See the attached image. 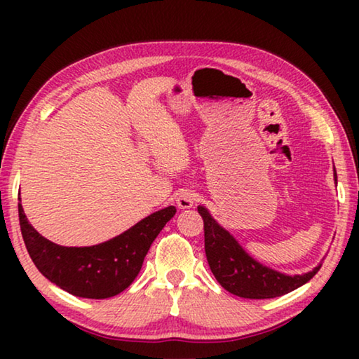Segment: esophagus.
<instances>
[{"instance_id":"1","label":"esophagus","mask_w":359,"mask_h":359,"mask_svg":"<svg viewBox=\"0 0 359 359\" xmlns=\"http://www.w3.org/2000/svg\"><path fill=\"white\" fill-rule=\"evenodd\" d=\"M196 203V193L193 190H180L175 196V204L179 209H190Z\"/></svg>"}]
</instances>
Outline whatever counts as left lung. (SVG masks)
<instances>
[{
	"instance_id": "8db88e82",
	"label": "left lung",
	"mask_w": 359,
	"mask_h": 359,
	"mask_svg": "<svg viewBox=\"0 0 359 359\" xmlns=\"http://www.w3.org/2000/svg\"><path fill=\"white\" fill-rule=\"evenodd\" d=\"M334 179L337 180L336 169ZM198 212L204 220V248L212 274L222 287L247 299H269L299 288L317 274L321 266L302 276H285L253 259L239 242L222 228L204 205Z\"/></svg>"
}]
</instances>
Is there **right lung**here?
Listing matches in <instances>:
<instances>
[{
  "label": "right lung",
  "instance_id": "obj_1",
  "mask_svg": "<svg viewBox=\"0 0 359 359\" xmlns=\"http://www.w3.org/2000/svg\"><path fill=\"white\" fill-rule=\"evenodd\" d=\"M174 215L175 208L169 205L102 244L63 247L41 236L19 204L22 238L34 266L57 287L88 299H106L128 288L141 271L151 242Z\"/></svg>",
  "mask_w": 359,
  "mask_h": 359
}]
</instances>
